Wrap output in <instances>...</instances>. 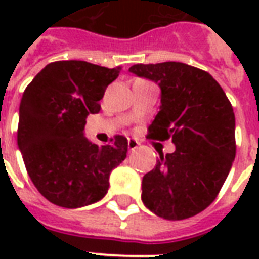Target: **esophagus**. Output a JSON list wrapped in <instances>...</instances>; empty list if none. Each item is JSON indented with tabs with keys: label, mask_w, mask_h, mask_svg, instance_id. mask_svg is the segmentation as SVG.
<instances>
[{
	"label": "esophagus",
	"mask_w": 259,
	"mask_h": 259,
	"mask_svg": "<svg viewBox=\"0 0 259 259\" xmlns=\"http://www.w3.org/2000/svg\"><path fill=\"white\" fill-rule=\"evenodd\" d=\"M139 146H140V143L136 140V139H129V140H127V148H129L130 151H135Z\"/></svg>",
	"instance_id": "34e87169"
}]
</instances>
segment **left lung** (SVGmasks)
Returning a JSON list of instances; mask_svg holds the SVG:
<instances>
[{
  "label": "left lung",
  "mask_w": 259,
  "mask_h": 259,
  "mask_svg": "<svg viewBox=\"0 0 259 259\" xmlns=\"http://www.w3.org/2000/svg\"><path fill=\"white\" fill-rule=\"evenodd\" d=\"M161 87V107L148 139L168 140L176 150L159 154L143 178L141 200L158 217H194L217 198L236 155L232 104L211 74L182 62L137 64L129 69Z\"/></svg>",
  "instance_id": "1"
}]
</instances>
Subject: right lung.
I'll return each mask as SVG.
<instances>
[{
	"label": "right lung",
	"instance_id": "add662e5",
	"mask_svg": "<svg viewBox=\"0 0 259 259\" xmlns=\"http://www.w3.org/2000/svg\"><path fill=\"white\" fill-rule=\"evenodd\" d=\"M119 72L84 61H57L26 87L18 146L33 185L55 205L80 208L101 200L112 169L126 158L123 136L98 146L83 133L87 115L100 112V100Z\"/></svg>",
	"mask_w": 259,
	"mask_h": 259
}]
</instances>
